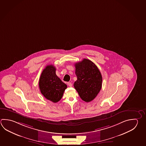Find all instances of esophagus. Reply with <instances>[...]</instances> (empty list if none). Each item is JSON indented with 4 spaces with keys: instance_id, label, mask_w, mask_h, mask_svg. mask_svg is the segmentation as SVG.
<instances>
[{
    "instance_id": "obj_1",
    "label": "esophagus",
    "mask_w": 146,
    "mask_h": 146,
    "mask_svg": "<svg viewBox=\"0 0 146 146\" xmlns=\"http://www.w3.org/2000/svg\"><path fill=\"white\" fill-rule=\"evenodd\" d=\"M68 85L69 86V87H72V84L71 82H68L67 83Z\"/></svg>"
}]
</instances>
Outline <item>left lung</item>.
Wrapping results in <instances>:
<instances>
[{"label": "left lung", "mask_w": 146, "mask_h": 146, "mask_svg": "<svg viewBox=\"0 0 146 146\" xmlns=\"http://www.w3.org/2000/svg\"><path fill=\"white\" fill-rule=\"evenodd\" d=\"M75 66L77 78L74 84L75 89L83 101L90 102L101 89L102 75L96 65L87 59L75 63Z\"/></svg>", "instance_id": "1"}]
</instances>
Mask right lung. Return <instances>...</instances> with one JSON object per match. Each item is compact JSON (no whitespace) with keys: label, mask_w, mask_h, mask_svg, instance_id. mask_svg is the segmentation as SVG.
Returning <instances> with one entry per match:
<instances>
[{"label":"right lung","mask_w":146,"mask_h":146,"mask_svg":"<svg viewBox=\"0 0 146 146\" xmlns=\"http://www.w3.org/2000/svg\"><path fill=\"white\" fill-rule=\"evenodd\" d=\"M39 88L44 97L54 103L60 100L67 88L56 74V68L52 64L47 66L43 70L38 82Z\"/></svg>","instance_id":"obj_1"}]
</instances>
